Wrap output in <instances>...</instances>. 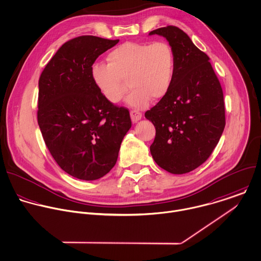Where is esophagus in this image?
I'll use <instances>...</instances> for the list:
<instances>
[{"label": "esophagus", "mask_w": 261, "mask_h": 261, "mask_svg": "<svg viewBox=\"0 0 261 261\" xmlns=\"http://www.w3.org/2000/svg\"><path fill=\"white\" fill-rule=\"evenodd\" d=\"M130 118H132V121L135 123V122H138L141 118H142V113L137 111V110H132L130 111Z\"/></svg>", "instance_id": "esophagus-1"}]
</instances>
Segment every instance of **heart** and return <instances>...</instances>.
<instances>
[{
  "label": "heart",
  "instance_id": "b5f03b06",
  "mask_svg": "<svg viewBox=\"0 0 261 261\" xmlns=\"http://www.w3.org/2000/svg\"><path fill=\"white\" fill-rule=\"evenodd\" d=\"M107 62L93 64L91 75L100 93L112 104L122 99L128 87L132 92L126 103L135 108L147 106L150 100H161L170 90L174 54L165 42L124 43L107 55Z\"/></svg>",
  "mask_w": 261,
  "mask_h": 261
}]
</instances>
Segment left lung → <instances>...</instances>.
I'll return each instance as SVG.
<instances>
[{"label": "left lung", "instance_id": "8db88e82", "mask_svg": "<svg viewBox=\"0 0 261 261\" xmlns=\"http://www.w3.org/2000/svg\"><path fill=\"white\" fill-rule=\"evenodd\" d=\"M153 35L169 43L174 74L167 95L145 113L156 129L150 152L161 168L182 174L204 163L216 147L225 125L223 93L209 57L186 33L169 25Z\"/></svg>", "mask_w": 261, "mask_h": 261}]
</instances>
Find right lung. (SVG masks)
I'll return each mask as SVG.
<instances>
[{"mask_svg":"<svg viewBox=\"0 0 261 261\" xmlns=\"http://www.w3.org/2000/svg\"><path fill=\"white\" fill-rule=\"evenodd\" d=\"M119 40L83 36L62 45L39 81L38 123L57 164L95 180L115 165L132 126L129 112L108 102L92 80L96 59Z\"/></svg>","mask_w":261,"mask_h":261,"instance_id":"1","label":"right lung"}]
</instances>
